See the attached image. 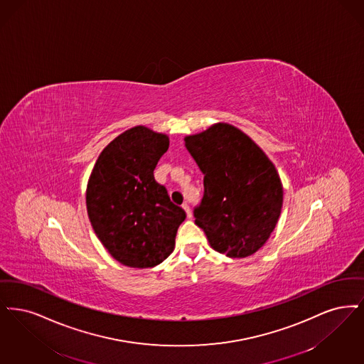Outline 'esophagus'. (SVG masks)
Here are the masks:
<instances>
[{
  "mask_svg": "<svg viewBox=\"0 0 364 364\" xmlns=\"http://www.w3.org/2000/svg\"><path fill=\"white\" fill-rule=\"evenodd\" d=\"M182 208L185 209V212H186V215H188V218L190 219V218H191V210H190L189 204H186V203H185V204L182 205Z\"/></svg>",
  "mask_w": 364,
  "mask_h": 364,
  "instance_id": "esophagus-1",
  "label": "esophagus"
}]
</instances>
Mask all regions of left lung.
I'll list each match as a JSON object with an SVG mask.
<instances>
[{"label": "left lung", "instance_id": "obj_1", "mask_svg": "<svg viewBox=\"0 0 364 364\" xmlns=\"http://www.w3.org/2000/svg\"><path fill=\"white\" fill-rule=\"evenodd\" d=\"M204 174V197L194 209L212 249L231 258L258 252L279 222L283 183L273 161L240 129L225 122L185 137Z\"/></svg>", "mask_w": 364, "mask_h": 364}]
</instances>
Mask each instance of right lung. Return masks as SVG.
Returning <instances> with one entry per match:
<instances>
[{
  "label": "right lung",
  "mask_w": 364,
  "mask_h": 364,
  "mask_svg": "<svg viewBox=\"0 0 364 364\" xmlns=\"http://www.w3.org/2000/svg\"><path fill=\"white\" fill-rule=\"evenodd\" d=\"M170 139L149 127H130L100 152L90 175L85 203L96 237L129 268H154L175 247L186 219L155 181L154 170Z\"/></svg>",
  "instance_id": "add662e5"
}]
</instances>
